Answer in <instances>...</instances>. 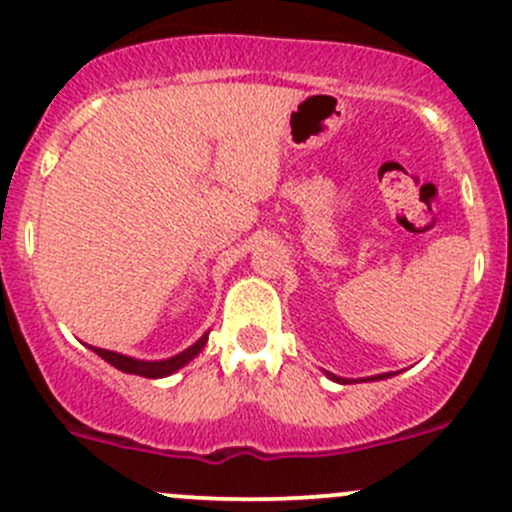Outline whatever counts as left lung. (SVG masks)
<instances>
[{
    "label": "left lung",
    "mask_w": 512,
    "mask_h": 512,
    "mask_svg": "<svg viewBox=\"0 0 512 512\" xmlns=\"http://www.w3.org/2000/svg\"><path fill=\"white\" fill-rule=\"evenodd\" d=\"M329 376H332L334 381H344V379H339V376H334V374H329ZM386 376H389V374H381V376H376V379H386ZM371 381H374V379H371Z\"/></svg>",
    "instance_id": "left-lung-1"
}]
</instances>
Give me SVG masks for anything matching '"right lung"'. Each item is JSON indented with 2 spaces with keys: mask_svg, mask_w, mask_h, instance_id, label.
Returning <instances> with one entry per match:
<instances>
[{
  "mask_svg": "<svg viewBox=\"0 0 512 512\" xmlns=\"http://www.w3.org/2000/svg\"><path fill=\"white\" fill-rule=\"evenodd\" d=\"M205 342H208V334H205V337H200L190 349H185V352H180L178 356H170V359H165V361H138V359H131V356L106 352V349H96V347H94V352L101 356V359H106L111 366H116V369L126 371V374L146 376V379H160V376L173 374V371H178L180 366L188 364V361L205 347Z\"/></svg>",
  "mask_w": 512,
  "mask_h": 512,
  "instance_id": "obj_1",
  "label": "right lung"
}]
</instances>
